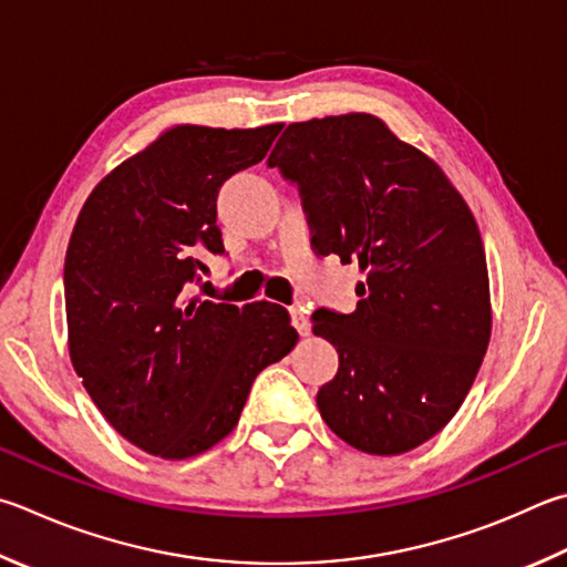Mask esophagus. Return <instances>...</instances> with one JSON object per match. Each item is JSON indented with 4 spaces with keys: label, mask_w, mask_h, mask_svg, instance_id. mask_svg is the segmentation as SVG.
<instances>
[{
    "label": "esophagus",
    "mask_w": 567,
    "mask_h": 567,
    "mask_svg": "<svg viewBox=\"0 0 567 567\" xmlns=\"http://www.w3.org/2000/svg\"><path fill=\"white\" fill-rule=\"evenodd\" d=\"M290 317H292V324L297 332H300L302 337L310 334V322H307V315H305V307L302 305H292L290 307Z\"/></svg>",
    "instance_id": "34e87169"
}]
</instances>
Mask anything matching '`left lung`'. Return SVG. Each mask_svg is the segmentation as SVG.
<instances>
[{
  "instance_id": "1",
  "label": "left lung",
  "mask_w": 567,
  "mask_h": 567,
  "mask_svg": "<svg viewBox=\"0 0 567 567\" xmlns=\"http://www.w3.org/2000/svg\"><path fill=\"white\" fill-rule=\"evenodd\" d=\"M267 166L297 185L315 255L364 272L354 312H312V332L339 354L319 414L364 454L421 446L463 404L491 337L486 252L468 205L369 113L290 123Z\"/></svg>"
}]
</instances>
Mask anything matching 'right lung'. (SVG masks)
<instances>
[{
	"mask_svg": "<svg viewBox=\"0 0 567 567\" xmlns=\"http://www.w3.org/2000/svg\"><path fill=\"white\" fill-rule=\"evenodd\" d=\"M280 128H171L96 185L71 233V362L109 424L153 456L190 458L228 436L255 377L300 339L280 305L193 297L208 272L198 252L225 255L223 183Z\"/></svg>",
	"mask_w": 567,
	"mask_h": 567,
	"instance_id": "right-lung-1",
	"label": "right lung"
}]
</instances>
